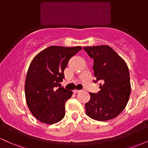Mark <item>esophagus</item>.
<instances>
[{
    "mask_svg": "<svg viewBox=\"0 0 148 148\" xmlns=\"http://www.w3.org/2000/svg\"><path fill=\"white\" fill-rule=\"evenodd\" d=\"M79 91H80V90H73V92H74V93H77V92H79Z\"/></svg>",
    "mask_w": 148,
    "mask_h": 148,
    "instance_id": "obj_1",
    "label": "esophagus"
}]
</instances>
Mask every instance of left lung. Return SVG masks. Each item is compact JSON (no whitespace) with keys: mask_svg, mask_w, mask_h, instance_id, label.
Wrapping results in <instances>:
<instances>
[{"mask_svg":"<svg viewBox=\"0 0 148 148\" xmlns=\"http://www.w3.org/2000/svg\"><path fill=\"white\" fill-rule=\"evenodd\" d=\"M84 49L94 60L96 80L101 81L97 93L90 92L86 103V114L98 121L117 117L128 102L131 93L130 72L125 61L113 49L106 45L86 47Z\"/></svg>","mask_w":148,"mask_h":148,"instance_id":"8db88e82","label":"left lung"}]
</instances>
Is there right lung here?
I'll use <instances>...</instances> for the list:
<instances>
[{
	"mask_svg": "<svg viewBox=\"0 0 148 148\" xmlns=\"http://www.w3.org/2000/svg\"><path fill=\"white\" fill-rule=\"evenodd\" d=\"M80 50L81 47L51 46L32 60L25 79V99L32 114L42 123L51 125L64 118L65 102L73 92L56 89L64 79L69 59Z\"/></svg>",
	"mask_w": 148,
	"mask_h": 148,
	"instance_id": "1",
	"label": "right lung"
}]
</instances>
